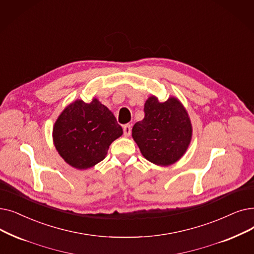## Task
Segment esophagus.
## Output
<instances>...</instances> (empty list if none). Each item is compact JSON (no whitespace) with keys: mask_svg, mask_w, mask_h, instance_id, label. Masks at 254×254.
I'll return each instance as SVG.
<instances>
[{"mask_svg":"<svg viewBox=\"0 0 254 254\" xmlns=\"http://www.w3.org/2000/svg\"><path fill=\"white\" fill-rule=\"evenodd\" d=\"M130 133H131V127H130V125H126L124 127V135L126 137H128L130 135Z\"/></svg>","mask_w":254,"mask_h":254,"instance_id":"34e87169","label":"esophagus"}]
</instances>
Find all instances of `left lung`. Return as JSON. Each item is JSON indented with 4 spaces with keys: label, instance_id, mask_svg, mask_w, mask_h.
I'll list each match as a JSON object with an SVG mask.
<instances>
[{
    "label": "left lung",
    "instance_id": "left-lung-1",
    "mask_svg": "<svg viewBox=\"0 0 254 254\" xmlns=\"http://www.w3.org/2000/svg\"><path fill=\"white\" fill-rule=\"evenodd\" d=\"M144 118L135 124L131 136L145 159L168 166L182 158L192 137L188 113L175 97L160 103L150 96L144 105Z\"/></svg>",
    "mask_w": 254,
    "mask_h": 254
}]
</instances>
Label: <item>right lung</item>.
<instances>
[{
  "label": "right lung",
  "instance_id": "obj_1",
  "mask_svg": "<svg viewBox=\"0 0 254 254\" xmlns=\"http://www.w3.org/2000/svg\"><path fill=\"white\" fill-rule=\"evenodd\" d=\"M123 135V127L110 110L96 98L70 104L53 129L54 144L66 163L87 169L105 159L111 143Z\"/></svg>",
  "mask_w": 254,
  "mask_h": 254
}]
</instances>
